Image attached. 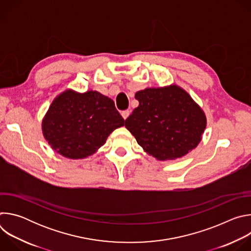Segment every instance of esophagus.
I'll return each instance as SVG.
<instances>
[{
    "instance_id": "34e87169",
    "label": "esophagus",
    "mask_w": 251,
    "mask_h": 251,
    "mask_svg": "<svg viewBox=\"0 0 251 251\" xmlns=\"http://www.w3.org/2000/svg\"><path fill=\"white\" fill-rule=\"evenodd\" d=\"M130 112H131V111L127 109V110H123V111L121 112V114H122V116H123V118H124V119H127V118H128V116L130 115Z\"/></svg>"
}]
</instances>
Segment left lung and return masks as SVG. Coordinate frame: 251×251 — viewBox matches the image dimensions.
<instances>
[{"label": "left lung", "mask_w": 251, "mask_h": 251, "mask_svg": "<svg viewBox=\"0 0 251 251\" xmlns=\"http://www.w3.org/2000/svg\"><path fill=\"white\" fill-rule=\"evenodd\" d=\"M139 106L125 120L138 144L158 160L187 155L201 140L206 118L181 87L146 88L136 92Z\"/></svg>", "instance_id": "8db88e82"}]
</instances>
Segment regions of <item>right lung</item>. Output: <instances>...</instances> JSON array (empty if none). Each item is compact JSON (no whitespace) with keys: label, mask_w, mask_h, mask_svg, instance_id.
<instances>
[{"label":"right lung","mask_w":251,"mask_h":251,"mask_svg":"<svg viewBox=\"0 0 251 251\" xmlns=\"http://www.w3.org/2000/svg\"><path fill=\"white\" fill-rule=\"evenodd\" d=\"M124 119L114 101L97 91L58 95L43 120V132L51 148L69 159H83L103 146Z\"/></svg>","instance_id":"1"}]
</instances>
